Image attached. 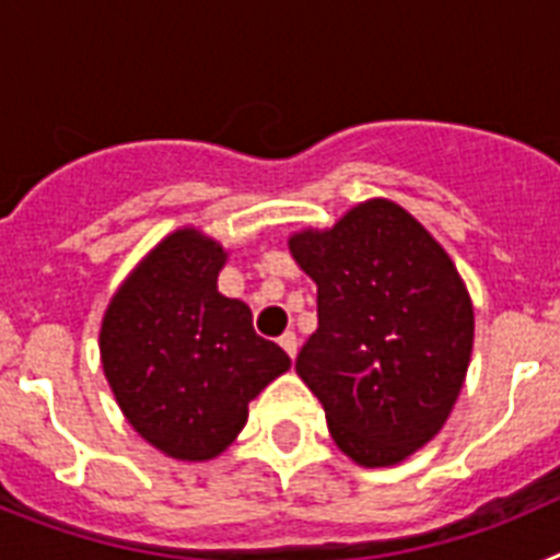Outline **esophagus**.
I'll return each instance as SVG.
<instances>
[{
	"mask_svg": "<svg viewBox=\"0 0 560 560\" xmlns=\"http://www.w3.org/2000/svg\"><path fill=\"white\" fill-rule=\"evenodd\" d=\"M280 348H283L285 353H289L291 359H294V355H296V348H300V341H296V334H294V330H285V334L280 336Z\"/></svg>",
	"mask_w": 560,
	"mask_h": 560,
	"instance_id": "obj_1",
	"label": "esophagus"
}]
</instances>
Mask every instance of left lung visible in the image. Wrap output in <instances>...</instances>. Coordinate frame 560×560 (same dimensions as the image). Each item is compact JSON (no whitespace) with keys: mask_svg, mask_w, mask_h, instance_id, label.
<instances>
[{"mask_svg":"<svg viewBox=\"0 0 560 560\" xmlns=\"http://www.w3.org/2000/svg\"><path fill=\"white\" fill-rule=\"evenodd\" d=\"M289 246L314 277L319 319L296 373L336 446L368 468L407 459L446 423L471 361L474 311L452 257L381 199Z\"/></svg>","mask_w":560,"mask_h":560,"instance_id":"8db88e82","label":"left lung"}]
</instances>
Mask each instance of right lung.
<instances>
[{"label":"right lung","instance_id":"add662e5","mask_svg":"<svg viewBox=\"0 0 560 560\" xmlns=\"http://www.w3.org/2000/svg\"><path fill=\"white\" fill-rule=\"evenodd\" d=\"M224 249L196 230L165 237L114 294L101 330L112 393L148 443L210 459L246 423V407L291 368L257 336L252 311L219 294Z\"/></svg>","mask_w":560,"mask_h":560}]
</instances>
